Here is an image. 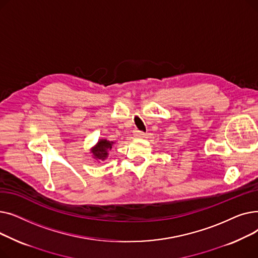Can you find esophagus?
<instances>
[{
	"label": "esophagus",
	"mask_w": 258,
	"mask_h": 258,
	"mask_svg": "<svg viewBox=\"0 0 258 258\" xmlns=\"http://www.w3.org/2000/svg\"><path fill=\"white\" fill-rule=\"evenodd\" d=\"M134 136L137 137V138H143L145 136V133L144 132H141V131H138L136 130L134 132Z\"/></svg>",
	"instance_id": "1"
}]
</instances>
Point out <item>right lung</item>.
<instances>
[{
  "mask_svg": "<svg viewBox=\"0 0 258 258\" xmlns=\"http://www.w3.org/2000/svg\"><path fill=\"white\" fill-rule=\"evenodd\" d=\"M115 143L113 141H107L106 139H100L97 144L92 147L91 153L93 154V158L96 160H104L108 156V151L112 150V146Z\"/></svg>",
  "mask_w": 258,
  "mask_h": 258,
  "instance_id": "1",
  "label": "right lung"
}]
</instances>
